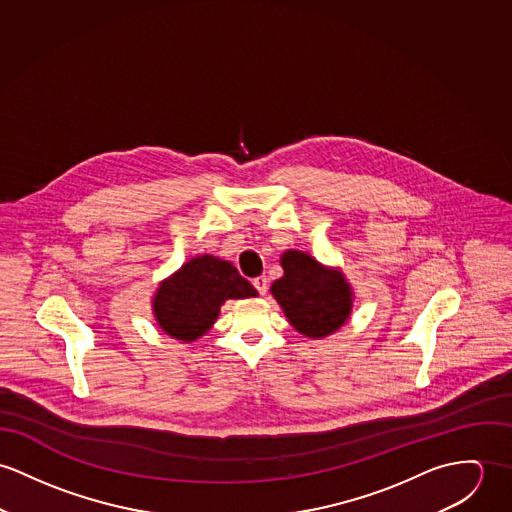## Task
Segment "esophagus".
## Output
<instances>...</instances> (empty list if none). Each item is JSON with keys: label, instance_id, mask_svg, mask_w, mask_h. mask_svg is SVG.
I'll return each mask as SVG.
<instances>
[{"label": "esophagus", "instance_id": "obj_1", "mask_svg": "<svg viewBox=\"0 0 512 512\" xmlns=\"http://www.w3.org/2000/svg\"><path fill=\"white\" fill-rule=\"evenodd\" d=\"M253 286L257 288V292H259V294H267L269 284H267V279H265V277H257V279H253Z\"/></svg>", "mask_w": 512, "mask_h": 512}]
</instances>
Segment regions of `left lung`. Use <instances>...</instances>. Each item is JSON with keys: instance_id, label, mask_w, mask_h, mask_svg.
Returning <instances> with one entry per match:
<instances>
[{"instance_id": "1", "label": "left lung", "mask_w": 512, "mask_h": 512, "mask_svg": "<svg viewBox=\"0 0 512 512\" xmlns=\"http://www.w3.org/2000/svg\"><path fill=\"white\" fill-rule=\"evenodd\" d=\"M281 267L283 277L271 284V294L290 326L312 340L338 332L349 320L355 298L340 267H326L298 249L284 251Z\"/></svg>"}]
</instances>
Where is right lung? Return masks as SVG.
Returning a JSON list of instances; mask_svg holds the SVG:
<instances>
[{
  "instance_id": "obj_1",
  "label": "right lung",
  "mask_w": 512,
  "mask_h": 512,
  "mask_svg": "<svg viewBox=\"0 0 512 512\" xmlns=\"http://www.w3.org/2000/svg\"><path fill=\"white\" fill-rule=\"evenodd\" d=\"M253 296L257 290L237 273L233 263L204 253L159 283L151 308L163 334L192 343L212 330L226 300Z\"/></svg>"
}]
</instances>
